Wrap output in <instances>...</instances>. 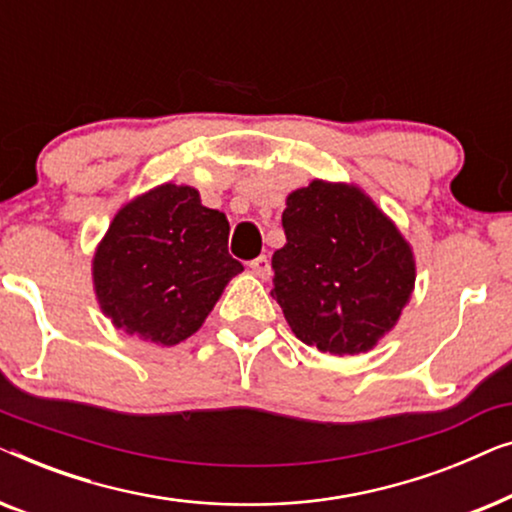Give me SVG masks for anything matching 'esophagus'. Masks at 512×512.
<instances>
[{"label": "esophagus", "instance_id": "1", "mask_svg": "<svg viewBox=\"0 0 512 512\" xmlns=\"http://www.w3.org/2000/svg\"><path fill=\"white\" fill-rule=\"evenodd\" d=\"M249 268L254 270V275H258L261 279H265V277H270V261L265 256H258V258H254V261L249 263Z\"/></svg>", "mask_w": 512, "mask_h": 512}]
</instances>
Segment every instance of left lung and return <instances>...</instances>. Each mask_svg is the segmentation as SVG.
Instances as JSON below:
<instances>
[{"label":"left lung","instance_id":"1","mask_svg":"<svg viewBox=\"0 0 512 512\" xmlns=\"http://www.w3.org/2000/svg\"><path fill=\"white\" fill-rule=\"evenodd\" d=\"M282 226L270 293L296 338L335 356L373 349L415 289L410 244L366 193L319 179L286 198Z\"/></svg>","mask_w":512,"mask_h":512}]
</instances>
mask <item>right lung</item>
<instances>
[{
	"label": "right lung",
	"instance_id": "add662e5",
	"mask_svg": "<svg viewBox=\"0 0 512 512\" xmlns=\"http://www.w3.org/2000/svg\"><path fill=\"white\" fill-rule=\"evenodd\" d=\"M228 219L191 186L163 184L114 216L93 258L102 312L116 328L170 347L202 326L242 263Z\"/></svg>",
	"mask_w": 512,
	"mask_h": 512
}]
</instances>
